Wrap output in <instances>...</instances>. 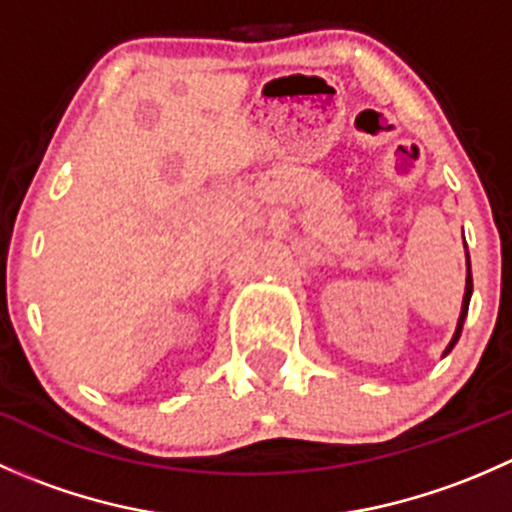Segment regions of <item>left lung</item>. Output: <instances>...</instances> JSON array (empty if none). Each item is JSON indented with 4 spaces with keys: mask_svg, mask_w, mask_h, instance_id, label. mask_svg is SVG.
Here are the masks:
<instances>
[{
    "mask_svg": "<svg viewBox=\"0 0 512 512\" xmlns=\"http://www.w3.org/2000/svg\"><path fill=\"white\" fill-rule=\"evenodd\" d=\"M466 242V240H463ZM466 265H468V275H466V292H463V307H461V317H458V327H456V334H453L451 344L446 347V352H443V356H446L448 352H451L453 347H456L458 337H461L463 332V322H466V314H468V304H471V294H473V277H471V257H468V250H466Z\"/></svg>",
    "mask_w": 512,
    "mask_h": 512,
    "instance_id": "8db88e82",
    "label": "left lung"
}]
</instances>
